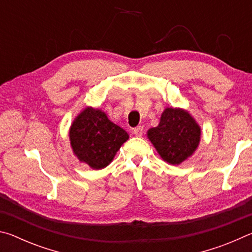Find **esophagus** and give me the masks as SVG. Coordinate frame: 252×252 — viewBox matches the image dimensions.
Wrapping results in <instances>:
<instances>
[{
	"label": "esophagus",
	"instance_id": "34e87169",
	"mask_svg": "<svg viewBox=\"0 0 252 252\" xmlns=\"http://www.w3.org/2000/svg\"><path fill=\"white\" fill-rule=\"evenodd\" d=\"M133 134L135 136H142L143 135V126H136L133 129Z\"/></svg>",
	"mask_w": 252,
	"mask_h": 252
}]
</instances>
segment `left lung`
Segmentation results:
<instances>
[{
  "label": "left lung",
  "mask_w": 252,
  "mask_h": 252,
  "mask_svg": "<svg viewBox=\"0 0 252 252\" xmlns=\"http://www.w3.org/2000/svg\"><path fill=\"white\" fill-rule=\"evenodd\" d=\"M148 138L165 162L178 165L193 155L201 138V129L188 111L167 108L159 126L148 131Z\"/></svg>",
  "instance_id": "left-lung-1"
}]
</instances>
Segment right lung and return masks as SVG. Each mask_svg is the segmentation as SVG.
<instances>
[{
  "instance_id": "1",
  "label": "right lung",
  "mask_w": 252,
  "mask_h": 252,
  "mask_svg": "<svg viewBox=\"0 0 252 252\" xmlns=\"http://www.w3.org/2000/svg\"><path fill=\"white\" fill-rule=\"evenodd\" d=\"M129 134L111 122L102 110L88 106L70 127V143L74 156L89 167L100 170L112 162Z\"/></svg>"
}]
</instances>
